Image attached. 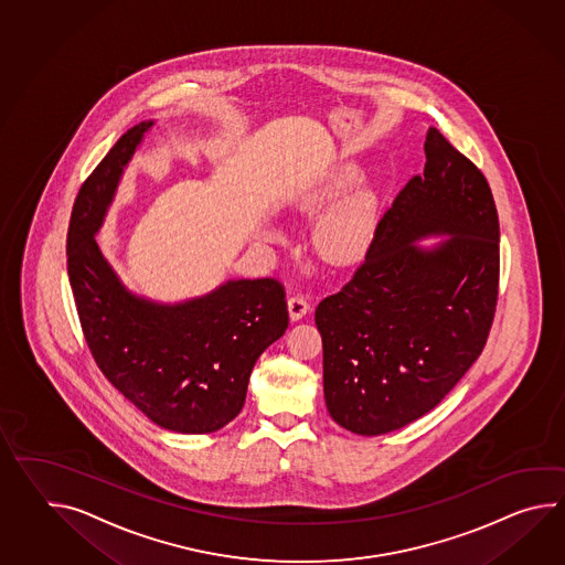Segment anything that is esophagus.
Masks as SVG:
<instances>
[{
  "mask_svg": "<svg viewBox=\"0 0 565 565\" xmlns=\"http://www.w3.org/2000/svg\"><path fill=\"white\" fill-rule=\"evenodd\" d=\"M310 310V303L306 300V296L303 294H298V291H294V294H289L288 298V312L289 318L296 322V320H300L303 318L306 313Z\"/></svg>",
  "mask_w": 565,
  "mask_h": 565,
  "instance_id": "1",
  "label": "esophagus"
}]
</instances>
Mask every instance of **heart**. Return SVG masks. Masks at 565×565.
<instances>
[{
  "label": "heart",
  "mask_w": 565,
  "mask_h": 565,
  "mask_svg": "<svg viewBox=\"0 0 565 565\" xmlns=\"http://www.w3.org/2000/svg\"><path fill=\"white\" fill-rule=\"evenodd\" d=\"M359 178L361 170L356 166H340L320 189L303 201V206L312 209L339 196L340 192L351 189ZM375 225V199L371 192L359 190L320 216L313 226V247L328 264H351L366 252Z\"/></svg>",
  "instance_id": "heart-1"
}]
</instances>
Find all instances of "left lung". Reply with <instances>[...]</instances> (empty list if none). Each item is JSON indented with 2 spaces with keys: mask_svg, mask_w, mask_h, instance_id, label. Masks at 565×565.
I'll list each match as a JSON object with an SVG mask.
<instances>
[{
  "mask_svg": "<svg viewBox=\"0 0 565 565\" xmlns=\"http://www.w3.org/2000/svg\"><path fill=\"white\" fill-rule=\"evenodd\" d=\"M351 281L318 303L328 414L381 436L431 412L480 356L499 289L489 182L436 127ZM439 237L424 246L426 237Z\"/></svg>",
  "mask_w": 565,
  "mask_h": 565,
  "instance_id": "left-lung-1",
  "label": "left lung"
}]
</instances>
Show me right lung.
Wrapping results in <instances>:
<instances>
[{"instance_id":"add662e5","label":"right lung","mask_w":565,"mask_h":565,"mask_svg":"<svg viewBox=\"0 0 565 565\" xmlns=\"http://www.w3.org/2000/svg\"><path fill=\"white\" fill-rule=\"evenodd\" d=\"M153 119L127 129L76 196L68 279L103 375L156 426L211 434L233 422L262 352L284 337L288 303L276 279H226L213 291L158 301L127 288L97 233Z\"/></svg>"}]
</instances>
